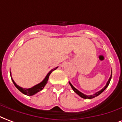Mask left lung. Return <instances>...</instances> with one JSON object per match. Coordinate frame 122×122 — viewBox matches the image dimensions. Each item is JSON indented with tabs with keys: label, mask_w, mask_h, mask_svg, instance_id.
Here are the masks:
<instances>
[{
	"label": "left lung",
	"mask_w": 122,
	"mask_h": 122,
	"mask_svg": "<svg viewBox=\"0 0 122 122\" xmlns=\"http://www.w3.org/2000/svg\"><path fill=\"white\" fill-rule=\"evenodd\" d=\"M111 77H112V71H111V76H110L109 79V80L107 81V84H106V86L103 87V89H102L101 90L99 91H98V92H97L96 93H95V94H93L92 95H84V93H82V92H81L80 91H79L78 90V89H76L75 88V87L72 85V84H71V82H69V84H70V86H71V88L73 89V90L75 91L77 95H78L80 97H82V98H85V99H92V98H95V97H97V96H98L99 95H100L102 92H103V91L105 90L107 87V86H109V84L110 83V81H111Z\"/></svg>",
	"instance_id": "8db88e82"
}]
</instances>
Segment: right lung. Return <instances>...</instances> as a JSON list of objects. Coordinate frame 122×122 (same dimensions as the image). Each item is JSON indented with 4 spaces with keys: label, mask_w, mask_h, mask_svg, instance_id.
<instances>
[{
    "label": "right lung",
    "mask_w": 122,
    "mask_h": 122,
    "mask_svg": "<svg viewBox=\"0 0 122 122\" xmlns=\"http://www.w3.org/2000/svg\"><path fill=\"white\" fill-rule=\"evenodd\" d=\"M58 67H55V68L53 69H51V71H49V73H47V75H46V76L45 77V78L44 79L42 82H41L39 84H36V86H33V87H31V88L29 89H25V88H22V87H21L19 86H18L17 84L14 82V80H13L12 77L11 76V80H12L13 82V84H14L15 86L16 87V88L18 89L21 92H22L23 94H24L25 95H27V96H32V95H35L36 93H37L38 92L40 91L41 90H42L44 87V86L46 85V84L47 83V80L49 79V76L50 74H51L54 70H55L56 69H57ZM10 75H11V72H10Z\"/></svg>",
    "instance_id": "1"
}]
</instances>
